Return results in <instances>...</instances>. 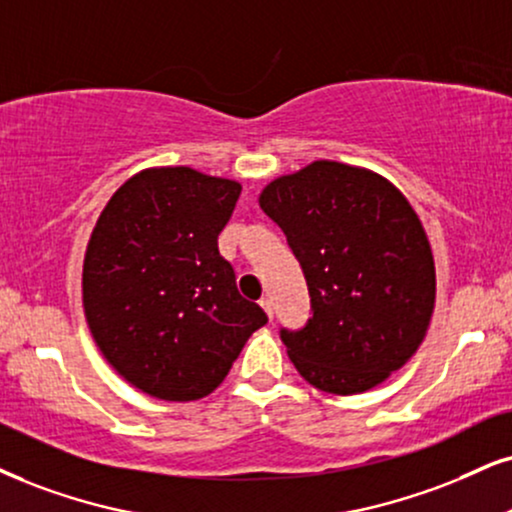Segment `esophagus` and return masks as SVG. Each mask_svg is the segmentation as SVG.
<instances>
[{
  "instance_id": "obj_1",
  "label": "esophagus",
  "mask_w": 512,
  "mask_h": 512,
  "mask_svg": "<svg viewBox=\"0 0 512 512\" xmlns=\"http://www.w3.org/2000/svg\"><path fill=\"white\" fill-rule=\"evenodd\" d=\"M258 304H261V308H263V311H266V313H268V318H270V320H273V301H270V299H268V296H263V299H261V301H258Z\"/></svg>"
}]
</instances>
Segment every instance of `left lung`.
Wrapping results in <instances>:
<instances>
[{"instance_id":"8db88e82","label":"left lung","mask_w":512,"mask_h":512,"mask_svg":"<svg viewBox=\"0 0 512 512\" xmlns=\"http://www.w3.org/2000/svg\"><path fill=\"white\" fill-rule=\"evenodd\" d=\"M258 204L311 292L308 325L282 330L299 375L337 396L389 380L420 349L437 299L432 246L410 201L375 170L320 159L268 182Z\"/></svg>"}]
</instances>
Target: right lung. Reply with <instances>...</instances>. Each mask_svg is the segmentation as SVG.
I'll use <instances>...</instances> for the list:
<instances>
[{
    "instance_id": "obj_1",
    "label": "right lung",
    "mask_w": 512,
    "mask_h": 512,
    "mask_svg": "<svg viewBox=\"0 0 512 512\" xmlns=\"http://www.w3.org/2000/svg\"><path fill=\"white\" fill-rule=\"evenodd\" d=\"M239 192L237 180L189 166L144 168L113 192L87 242L82 308L94 344L154 399H204L268 323L218 254Z\"/></svg>"
}]
</instances>
